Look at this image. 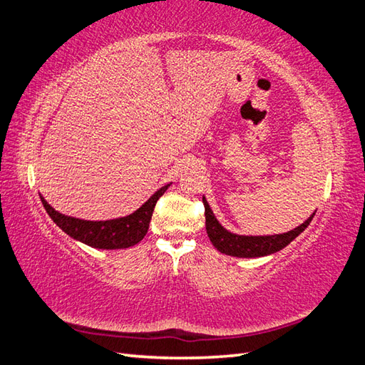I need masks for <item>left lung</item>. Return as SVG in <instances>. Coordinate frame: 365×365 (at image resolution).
<instances>
[{
	"label": "left lung",
	"instance_id": "8db88e82",
	"mask_svg": "<svg viewBox=\"0 0 365 365\" xmlns=\"http://www.w3.org/2000/svg\"><path fill=\"white\" fill-rule=\"evenodd\" d=\"M203 205L206 217V231L210 242H212V245L220 251V253L236 257H261L277 253V251L287 247L290 242L298 237L299 234L307 228V225L311 223L314 217L312 214L304 223L299 225L298 228L284 234H274V236H239V234L226 231L223 226L218 223L205 197Z\"/></svg>",
	"mask_w": 365,
	"mask_h": 365
}]
</instances>
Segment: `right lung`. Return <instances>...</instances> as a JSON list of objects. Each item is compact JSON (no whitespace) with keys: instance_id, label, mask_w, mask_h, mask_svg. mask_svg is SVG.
Returning a JSON list of instances; mask_svg holds the SVG:
<instances>
[{"instance_id":"obj_1","label":"right lung","mask_w":365,"mask_h":365,"mask_svg":"<svg viewBox=\"0 0 365 365\" xmlns=\"http://www.w3.org/2000/svg\"><path fill=\"white\" fill-rule=\"evenodd\" d=\"M168 185H164V187L159 189L147 203L142 205L131 215L114 218V220L106 222H88L81 220V218L63 215L48 205L42 195H40V200H42L43 207L46 209L48 215L53 218V222L58 225L63 232H67L70 237L93 248L118 250L129 248L139 244L145 237V234L148 231L153 210H155L158 200L164 195V192L168 189Z\"/></svg>"}]
</instances>
